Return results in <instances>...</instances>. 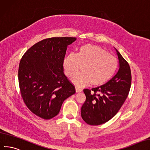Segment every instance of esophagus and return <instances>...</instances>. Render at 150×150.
<instances>
[{"mask_svg":"<svg viewBox=\"0 0 150 150\" xmlns=\"http://www.w3.org/2000/svg\"><path fill=\"white\" fill-rule=\"evenodd\" d=\"M75 91H76V93H79V92H82V88H79V87H75Z\"/></svg>","mask_w":150,"mask_h":150,"instance_id":"34e87169","label":"esophagus"}]
</instances>
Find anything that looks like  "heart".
I'll list each match as a JSON object with an SVG mask.
<instances>
[{
    "label": "heart",
    "instance_id": "heart-1",
    "mask_svg": "<svg viewBox=\"0 0 150 150\" xmlns=\"http://www.w3.org/2000/svg\"><path fill=\"white\" fill-rule=\"evenodd\" d=\"M118 66L117 59L100 47L85 45L79 50L77 54L70 53L63 59L66 75L71 77L83 67V74L71 79L77 87L91 84L100 86L112 77Z\"/></svg>",
    "mask_w": 150,
    "mask_h": 150
}]
</instances>
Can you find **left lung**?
Returning <instances> with one entry per match:
<instances>
[{
	"label": "left lung",
	"mask_w": 150,
	"mask_h": 150,
	"mask_svg": "<svg viewBox=\"0 0 150 150\" xmlns=\"http://www.w3.org/2000/svg\"><path fill=\"white\" fill-rule=\"evenodd\" d=\"M119 59V70L105 84L97 88L84 89L86 96L81 108L83 120L89 125H100L117 114L126 100L131 84L129 64L115 48Z\"/></svg>",
	"instance_id": "obj_1"
}]
</instances>
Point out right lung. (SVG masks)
<instances>
[{"label":"right lung","mask_w":150,"mask_h":150,"mask_svg":"<svg viewBox=\"0 0 150 150\" xmlns=\"http://www.w3.org/2000/svg\"><path fill=\"white\" fill-rule=\"evenodd\" d=\"M76 38H51L31 47L21 59L18 71L21 93L33 113L44 119L56 116L63 101L75 93L63 73L68 45Z\"/></svg>","instance_id":"obj_1"}]
</instances>
